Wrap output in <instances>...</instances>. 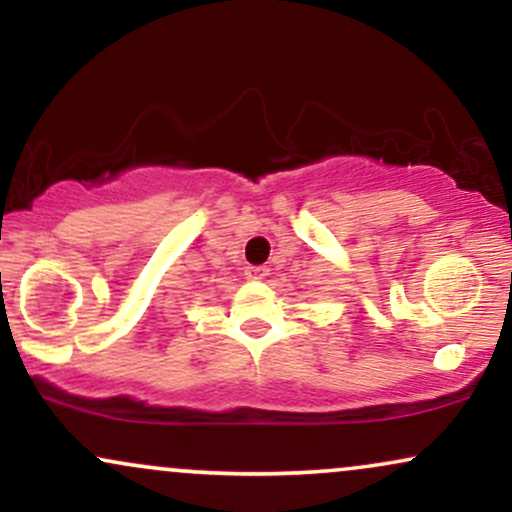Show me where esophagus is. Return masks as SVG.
Wrapping results in <instances>:
<instances>
[{"mask_svg": "<svg viewBox=\"0 0 512 512\" xmlns=\"http://www.w3.org/2000/svg\"><path fill=\"white\" fill-rule=\"evenodd\" d=\"M269 269L262 267V264H252V267L245 269V274H248V279H264L267 276Z\"/></svg>", "mask_w": 512, "mask_h": 512, "instance_id": "obj_1", "label": "esophagus"}]
</instances>
